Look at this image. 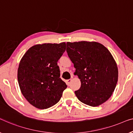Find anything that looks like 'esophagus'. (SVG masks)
<instances>
[{"mask_svg": "<svg viewBox=\"0 0 133 133\" xmlns=\"http://www.w3.org/2000/svg\"><path fill=\"white\" fill-rule=\"evenodd\" d=\"M72 79H67V81H66V83H67V84L68 85H70V83L71 82H72Z\"/></svg>", "mask_w": 133, "mask_h": 133, "instance_id": "1", "label": "esophagus"}]
</instances>
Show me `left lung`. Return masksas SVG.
<instances>
[{"mask_svg":"<svg viewBox=\"0 0 133 133\" xmlns=\"http://www.w3.org/2000/svg\"><path fill=\"white\" fill-rule=\"evenodd\" d=\"M66 51L81 85L75 91L80 101L96 107L111 96L118 79L117 64L109 50L97 42H67Z\"/></svg>","mask_w":133,"mask_h":133,"instance_id":"obj_1","label":"left lung"}]
</instances>
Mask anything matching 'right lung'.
Wrapping results in <instances>:
<instances>
[{
  "label": "right lung",
  "instance_id": "right-lung-1",
  "mask_svg": "<svg viewBox=\"0 0 133 133\" xmlns=\"http://www.w3.org/2000/svg\"><path fill=\"white\" fill-rule=\"evenodd\" d=\"M66 43H44L29 48L20 61L17 79L22 95L30 104L46 109L60 100L67 85L60 78L57 62Z\"/></svg>",
  "mask_w": 133,
  "mask_h": 133
}]
</instances>
